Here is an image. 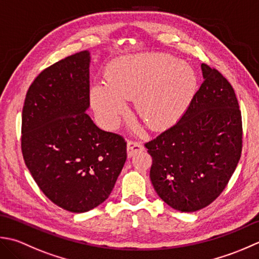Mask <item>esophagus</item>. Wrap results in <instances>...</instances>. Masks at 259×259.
Segmentation results:
<instances>
[{"label": "esophagus", "instance_id": "1", "mask_svg": "<svg viewBox=\"0 0 259 259\" xmlns=\"http://www.w3.org/2000/svg\"><path fill=\"white\" fill-rule=\"evenodd\" d=\"M144 151V146L142 145L139 141L134 140H128L127 141V155L128 157L133 156L135 153Z\"/></svg>", "mask_w": 259, "mask_h": 259}]
</instances>
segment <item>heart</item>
<instances>
[{"label":"heart","instance_id":"1","mask_svg":"<svg viewBox=\"0 0 259 259\" xmlns=\"http://www.w3.org/2000/svg\"><path fill=\"white\" fill-rule=\"evenodd\" d=\"M108 80L96 82L91 102L106 124L118 122L135 100L139 117L147 127L162 130L176 124L186 113L197 91L193 68L163 54L123 58L108 70Z\"/></svg>","mask_w":259,"mask_h":259}]
</instances>
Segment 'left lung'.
I'll list each match as a JSON object with an SVG mask.
<instances>
[{
	"mask_svg": "<svg viewBox=\"0 0 259 259\" xmlns=\"http://www.w3.org/2000/svg\"><path fill=\"white\" fill-rule=\"evenodd\" d=\"M204 80L179 122L144 144L159 197L182 212L207 207L228 184L242 151V120L230 82L201 65Z\"/></svg>",
	"mask_w": 259,
	"mask_h": 259,
	"instance_id": "left-lung-1",
	"label": "left lung"
}]
</instances>
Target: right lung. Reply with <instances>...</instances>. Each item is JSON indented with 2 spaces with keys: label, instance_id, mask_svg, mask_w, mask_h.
Returning a JSON list of instances; mask_svg holds the SVG:
<instances>
[{
  "label": "right lung",
  "instance_id": "obj_1",
  "mask_svg": "<svg viewBox=\"0 0 259 259\" xmlns=\"http://www.w3.org/2000/svg\"><path fill=\"white\" fill-rule=\"evenodd\" d=\"M88 51L42 70L25 95L21 150L45 196L70 212L106 200L125 164V139L105 132L85 113L89 106Z\"/></svg>",
  "mask_w": 259,
  "mask_h": 259
}]
</instances>
